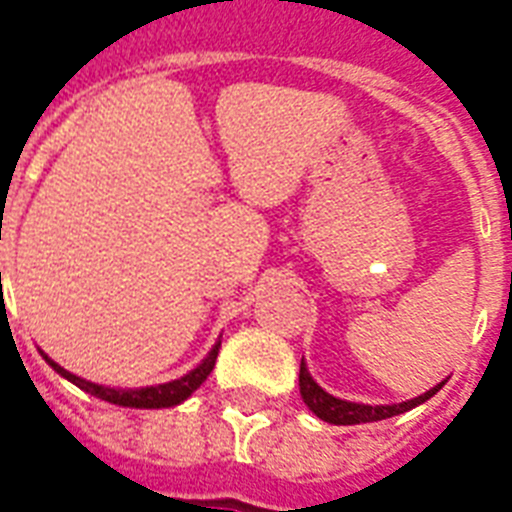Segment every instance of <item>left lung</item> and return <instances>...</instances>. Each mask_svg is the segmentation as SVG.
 Returning a JSON list of instances; mask_svg holds the SVG:
<instances>
[{"instance_id":"obj_1","label":"left lung","mask_w":512,"mask_h":512,"mask_svg":"<svg viewBox=\"0 0 512 512\" xmlns=\"http://www.w3.org/2000/svg\"><path fill=\"white\" fill-rule=\"evenodd\" d=\"M446 382V380H444ZM444 382H438L436 388H430L428 393L412 398V401H401V404H380V406H369V404H356V401H342V398H335L332 393L321 388L319 382L313 380L311 372L305 361H300V396L308 404L319 420L332 422V425H358V422H377V420H388V417H396V414H404L414 406L425 404L430 396H436L438 390L444 388Z\"/></svg>"}]
</instances>
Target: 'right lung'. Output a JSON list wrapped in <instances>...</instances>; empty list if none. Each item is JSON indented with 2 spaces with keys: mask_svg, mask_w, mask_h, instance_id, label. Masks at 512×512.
<instances>
[{
  "mask_svg": "<svg viewBox=\"0 0 512 512\" xmlns=\"http://www.w3.org/2000/svg\"><path fill=\"white\" fill-rule=\"evenodd\" d=\"M217 350H220V340L215 342V348L209 350V356L201 361L196 369H191L188 374H183L180 380L164 382V385H151V388H108V385H98V382L82 380L76 374L66 372L63 366L55 364L50 356H44V361L60 374L66 377L68 382H74L76 388L87 390L90 396L100 398V401H108V404H119V406H132V409H164V406H177L180 401L191 396L193 390L199 388L201 382L207 380L209 372L215 369L217 361Z\"/></svg>",
  "mask_w": 512,
  "mask_h": 512,
  "instance_id": "obj_1",
  "label": "right lung"
}]
</instances>
